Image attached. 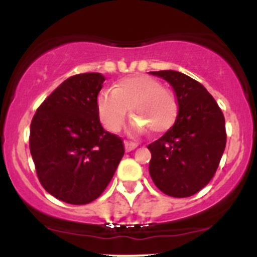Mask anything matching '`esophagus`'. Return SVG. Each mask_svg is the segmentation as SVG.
I'll return each mask as SVG.
<instances>
[{
    "mask_svg": "<svg viewBox=\"0 0 257 257\" xmlns=\"http://www.w3.org/2000/svg\"><path fill=\"white\" fill-rule=\"evenodd\" d=\"M124 147H125L126 152H132V150H134L137 147H138V144L132 143V142H124Z\"/></svg>",
    "mask_w": 257,
    "mask_h": 257,
    "instance_id": "1",
    "label": "esophagus"
}]
</instances>
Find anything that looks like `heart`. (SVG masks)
I'll return each mask as SVG.
<instances>
[{"label":"heart","mask_w":257,"mask_h":257,"mask_svg":"<svg viewBox=\"0 0 257 257\" xmlns=\"http://www.w3.org/2000/svg\"><path fill=\"white\" fill-rule=\"evenodd\" d=\"M95 104L100 123L112 133L120 131L129 109L155 136L169 131L178 115L175 95L157 79L144 74L124 77L113 90H102ZM141 123L136 121L134 131L143 132Z\"/></svg>","instance_id":"1"}]
</instances>
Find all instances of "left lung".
<instances>
[{
	"mask_svg": "<svg viewBox=\"0 0 257 257\" xmlns=\"http://www.w3.org/2000/svg\"><path fill=\"white\" fill-rule=\"evenodd\" d=\"M150 73L172 85L179 113L174 125L148 145L149 174L164 194L188 198L208 185L216 173L226 145L224 114L205 87L186 74Z\"/></svg>",
	"mask_w": 257,
	"mask_h": 257,
	"instance_id": "obj_1",
	"label": "left lung"
}]
</instances>
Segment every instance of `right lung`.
Masks as SVG:
<instances>
[{
    "mask_svg": "<svg viewBox=\"0 0 257 257\" xmlns=\"http://www.w3.org/2000/svg\"><path fill=\"white\" fill-rule=\"evenodd\" d=\"M100 73L69 77L43 100L31 121L30 150L40 183L64 203L84 205L102 195L124 155L120 137L97 113Z\"/></svg>",
    "mask_w": 257,
    "mask_h": 257,
    "instance_id": "1",
    "label": "right lung"
}]
</instances>
